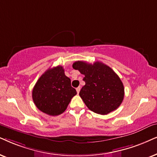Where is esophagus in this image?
Returning <instances> with one entry per match:
<instances>
[{"label":"esophagus","instance_id":"1","mask_svg":"<svg viewBox=\"0 0 157 157\" xmlns=\"http://www.w3.org/2000/svg\"><path fill=\"white\" fill-rule=\"evenodd\" d=\"M76 90H77V93H80V87H78V88H76Z\"/></svg>","mask_w":157,"mask_h":157}]
</instances>
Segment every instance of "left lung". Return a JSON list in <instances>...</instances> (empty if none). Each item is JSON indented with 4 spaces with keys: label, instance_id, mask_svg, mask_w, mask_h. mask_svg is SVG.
Here are the masks:
<instances>
[{
    "label": "left lung",
    "instance_id": "left-lung-1",
    "mask_svg": "<svg viewBox=\"0 0 157 157\" xmlns=\"http://www.w3.org/2000/svg\"><path fill=\"white\" fill-rule=\"evenodd\" d=\"M72 67L84 75L85 85L80 96L92 112L105 115L118 108L124 96L122 82L112 68L100 61L93 64L77 61Z\"/></svg>",
    "mask_w": 157,
    "mask_h": 157
}]
</instances>
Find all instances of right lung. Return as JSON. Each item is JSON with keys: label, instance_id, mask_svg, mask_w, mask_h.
<instances>
[{"label": "right lung", "instance_id": "right-lung-1", "mask_svg": "<svg viewBox=\"0 0 157 157\" xmlns=\"http://www.w3.org/2000/svg\"><path fill=\"white\" fill-rule=\"evenodd\" d=\"M76 94L61 66L47 69L37 81L32 93L37 108L51 116L62 114Z\"/></svg>", "mask_w": 157, "mask_h": 157}]
</instances>
